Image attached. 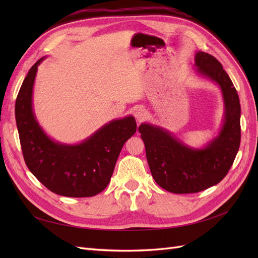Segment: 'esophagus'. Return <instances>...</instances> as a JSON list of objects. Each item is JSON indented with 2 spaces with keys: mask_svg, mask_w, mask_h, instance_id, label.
<instances>
[{
  "mask_svg": "<svg viewBox=\"0 0 258 258\" xmlns=\"http://www.w3.org/2000/svg\"><path fill=\"white\" fill-rule=\"evenodd\" d=\"M134 114H135V117H136V119L138 121L144 120L146 118V116H147V112H146L145 108H143V107H137L135 112H134Z\"/></svg>",
  "mask_w": 258,
  "mask_h": 258,
  "instance_id": "1",
  "label": "esophagus"
}]
</instances>
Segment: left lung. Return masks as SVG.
Masks as SVG:
<instances>
[{
    "label": "left lung",
    "instance_id": "8db88e82",
    "mask_svg": "<svg viewBox=\"0 0 258 258\" xmlns=\"http://www.w3.org/2000/svg\"><path fill=\"white\" fill-rule=\"evenodd\" d=\"M195 67L199 75L216 83L222 90L225 112L218 136L202 148H194L161 127L147 122L139 127L155 182L174 194L198 192L220 183L240 146L241 106L228 74L220 61L204 51L196 52Z\"/></svg>",
    "mask_w": 258,
    "mask_h": 258
}]
</instances>
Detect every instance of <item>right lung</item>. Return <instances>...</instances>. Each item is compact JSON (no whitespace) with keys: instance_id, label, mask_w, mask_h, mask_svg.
<instances>
[{"instance_id":"right-lung-1","label":"right lung","mask_w":258,"mask_h":258,"mask_svg":"<svg viewBox=\"0 0 258 258\" xmlns=\"http://www.w3.org/2000/svg\"><path fill=\"white\" fill-rule=\"evenodd\" d=\"M36 61L23 81L15 105V116L26 165L52 192L66 197H92L111 181L123 144L136 134L134 116L114 119L79 144L50 139L37 122L33 111Z\"/></svg>"}]
</instances>
